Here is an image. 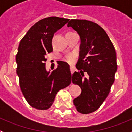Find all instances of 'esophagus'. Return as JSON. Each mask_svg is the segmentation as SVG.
<instances>
[{"label": "esophagus", "mask_w": 132, "mask_h": 132, "mask_svg": "<svg viewBox=\"0 0 132 132\" xmlns=\"http://www.w3.org/2000/svg\"><path fill=\"white\" fill-rule=\"evenodd\" d=\"M70 69H71V73H73L75 71V68L74 66H70Z\"/></svg>", "instance_id": "34e87169"}]
</instances>
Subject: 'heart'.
I'll use <instances>...</instances> for the list:
<instances>
[{
	"label": "heart",
	"instance_id": "b5f03b06",
	"mask_svg": "<svg viewBox=\"0 0 132 132\" xmlns=\"http://www.w3.org/2000/svg\"><path fill=\"white\" fill-rule=\"evenodd\" d=\"M73 59H74V55L73 54H69L67 55H66L65 57V59L68 61V62H72L73 61Z\"/></svg>",
	"mask_w": 132,
	"mask_h": 132
}]
</instances>
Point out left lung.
Masks as SVG:
<instances>
[{"label": "left lung", "mask_w": 132, "mask_h": 132, "mask_svg": "<svg viewBox=\"0 0 132 132\" xmlns=\"http://www.w3.org/2000/svg\"><path fill=\"white\" fill-rule=\"evenodd\" d=\"M72 27L80 38L79 58L72 75V82L82 92L73 103L77 110L87 114L96 111L108 96L117 71L114 45L102 28L86 20H71ZM89 75L84 78V73Z\"/></svg>", "instance_id": "obj_1"}]
</instances>
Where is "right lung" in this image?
Segmentation results:
<instances>
[{"label": "right lung", "mask_w": 132, "mask_h": 132, "mask_svg": "<svg viewBox=\"0 0 132 132\" xmlns=\"http://www.w3.org/2000/svg\"><path fill=\"white\" fill-rule=\"evenodd\" d=\"M69 19L51 16L38 21L21 39L16 55V73L21 90L28 103L38 110H47L59 90L71 82L69 65L58 63L52 72L45 69L46 54L53 51L52 38Z\"/></svg>", "instance_id": "add662e5"}]
</instances>
